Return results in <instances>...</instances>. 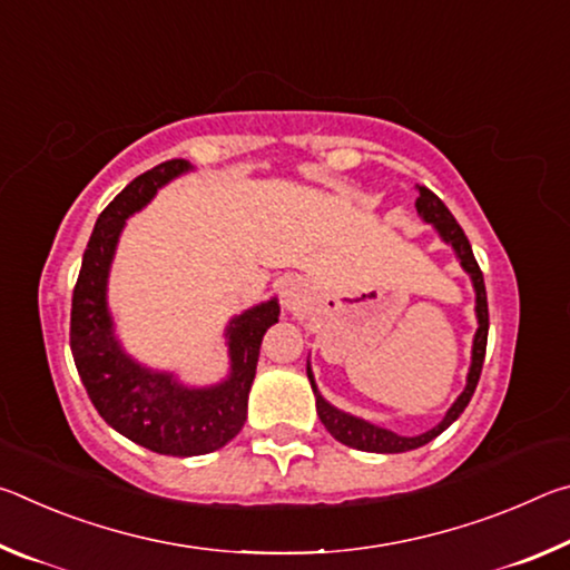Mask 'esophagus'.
Instances as JSON below:
<instances>
[{
  "label": "esophagus",
  "instance_id": "1",
  "mask_svg": "<svg viewBox=\"0 0 570 570\" xmlns=\"http://www.w3.org/2000/svg\"><path fill=\"white\" fill-rule=\"evenodd\" d=\"M282 304L286 312H298L304 304V286L298 278H288V282L282 284Z\"/></svg>",
  "mask_w": 570,
  "mask_h": 570
}]
</instances>
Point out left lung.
Wrapping results in <instances>:
<instances>
[{
  "label": "left lung",
  "mask_w": 570,
  "mask_h": 570,
  "mask_svg": "<svg viewBox=\"0 0 570 570\" xmlns=\"http://www.w3.org/2000/svg\"><path fill=\"white\" fill-rule=\"evenodd\" d=\"M417 190H420V196H417V200H414V208H417L420 218L424 220V224L435 226L440 238L455 248V256L460 258V266L470 274L472 286H475L478 332H475V340H472V362H470V372H468V384H465V390H462L460 397L455 400V404H452V407L448 410L445 417H442L440 424H435V428L428 430V432H422V435H417V438H402V435H397V432L377 428V424L366 422L362 417H354V414H350V412L336 410L334 404L326 402L320 394V390H316L312 366L306 364L308 382H312V390H314V397H316V414H320L324 428L330 430L332 438L340 440L342 445L364 450V452H407V450H417L422 445H428L430 440H435L440 432H445L450 424L460 417L462 410L468 407V402H470L472 394H475V387H478V380H480V372H482V360H485L488 294H485V282H482L480 266L475 262V256H472L470 240L465 236V230L460 228L455 216L450 214L448 206L442 204L435 193H432L430 188H424V186H417Z\"/></svg>",
  "instance_id": "left-lung-1"
}]
</instances>
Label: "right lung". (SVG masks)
I'll return each mask as SVG.
<instances>
[{
  "instance_id": "obj_1",
  "label": "right lung",
  "mask_w": 570,
  "mask_h": 570,
  "mask_svg": "<svg viewBox=\"0 0 570 570\" xmlns=\"http://www.w3.org/2000/svg\"><path fill=\"white\" fill-rule=\"evenodd\" d=\"M188 170V160H166L128 183L110 200L85 248L70 314V350L95 410L120 435L173 458L206 455L238 435L246 422L262 340L268 326L278 322L276 298L230 320L226 326L230 374L214 387H186L170 372H156L125 354L108 312L115 246L125 218Z\"/></svg>"
}]
</instances>
